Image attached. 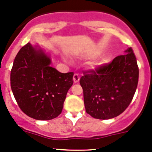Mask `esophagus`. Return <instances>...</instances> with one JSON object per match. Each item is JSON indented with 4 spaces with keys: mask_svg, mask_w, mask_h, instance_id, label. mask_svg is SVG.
<instances>
[{
    "mask_svg": "<svg viewBox=\"0 0 152 152\" xmlns=\"http://www.w3.org/2000/svg\"><path fill=\"white\" fill-rule=\"evenodd\" d=\"M73 79L74 83H78L79 81V79H80V76H79V74H77V73H75V74L73 75Z\"/></svg>",
    "mask_w": 152,
    "mask_h": 152,
    "instance_id": "obj_1",
    "label": "esophagus"
}]
</instances>
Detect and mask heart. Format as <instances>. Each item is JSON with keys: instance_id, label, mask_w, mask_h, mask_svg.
I'll return each instance as SVG.
<instances>
[{"instance_id": "obj_1", "label": "heart", "mask_w": 152, "mask_h": 152, "mask_svg": "<svg viewBox=\"0 0 152 152\" xmlns=\"http://www.w3.org/2000/svg\"><path fill=\"white\" fill-rule=\"evenodd\" d=\"M65 60H66V61L69 62V63H71V62L70 61V60H68L67 58H65ZM107 62H108V57H105V56H104V57H102L100 59V60H99V64H100V65H103V64L106 63Z\"/></svg>"}]
</instances>
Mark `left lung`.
Returning <instances> with one entry per match:
<instances>
[{
	"label": "left lung",
	"instance_id": "left-lung-1",
	"mask_svg": "<svg viewBox=\"0 0 152 152\" xmlns=\"http://www.w3.org/2000/svg\"><path fill=\"white\" fill-rule=\"evenodd\" d=\"M124 55L108 65L83 73L80 84L86 111L98 119H109L121 114L133 98L139 69L131 47Z\"/></svg>",
	"mask_w": 152,
	"mask_h": 152
}]
</instances>
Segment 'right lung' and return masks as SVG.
<instances>
[{
  "mask_svg": "<svg viewBox=\"0 0 152 152\" xmlns=\"http://www.w3.org/2000/svg\"><path fill=\"white\" fill-rule=\"evenodd\" d=\"M49 53L30 43L21 48L11 71V87L21 110L33 119L50 120L61 114L73 72L63 73L51 66Z\"/></svg>",
  "mask_w": 152,
  "mask_h": 152,
  "instance_id": "1",
  "label": "right lung"
}]
</instances>
